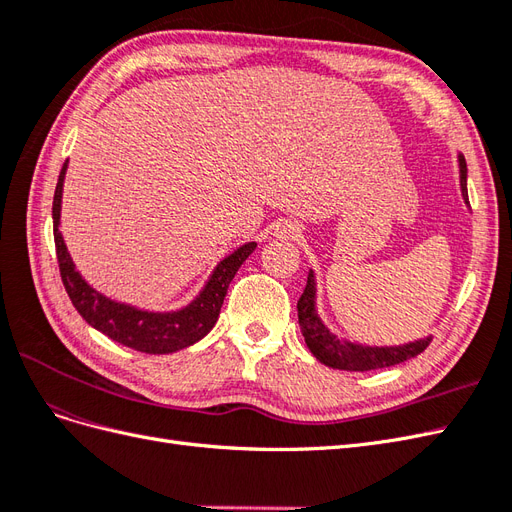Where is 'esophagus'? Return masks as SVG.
Masks as SVG:
<instances>
[{"label":"esophagus","instance_id":"obj_1","mask_svg":"<svg viewBox=\"0 0 512 512\" xmlns=\"http://www.w3.org/2000/svg\"><path fill=\"white\" fill-rule=\"evenodd\" d=\"M282 235H288V237H297L299 232H301V228L297 226V224H290V222H286V224H282Z\"/></svg>","mask_w":512,"mask_h":512}]
</instances>
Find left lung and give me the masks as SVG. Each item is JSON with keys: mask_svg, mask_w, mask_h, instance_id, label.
<instances>
[{"mask_svg": "<svg viewBox=\"0 0 512 512\" xmlns=\"http://www.w3.org/2000/svg\"><path fill=\"white\" fill-rule=\"evenodd\" d=\"M459 185H461L463 200H466V205H470L468 203V166L461 153H459ZM297 309H299L301 333L305 337L307 348L312 350V354L320 363L333 369L371 371L380 367H391L412 359L416 354H421L431 342V337H423L404 346H365V344H352V342H346V339H339L324 327V322L316 312L314 271H309L307 275V286L297 303Z\"/></svg>", "mask_w": 512, "mask_h": 512, "instance_id": "left-lung-1", "label": "left lung"}]
</instances>
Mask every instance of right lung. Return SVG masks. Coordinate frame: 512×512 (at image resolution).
I'll use <instances>...</instances> for the list:
<instances>
[{
	"instance_id": "right-lung-1",
	"label": "right lung",
	"mask_w": 512,
	"mask_h": 512,
	"mask_svg": "<svg viewBox=\"0 0 512 512\" xmlns=\"http://www.w3.org/2000/svg\"><path fill=\"white\" fill-rule=\"evenodd\" d=\"M66 168L68 160L64 168H61L53 196V237L61 282H64L76 312L91 327L111 337L113 342L147 354L177 352L203 339L213 329V324L218 322L228 284L232 282V277H235L245 258L256 250V243H245L239 250L220 260V265L213 269L209 282L200 290L198 297L190 305L177 309V312H145V309L117 303L91 288L83 280V275L74 269L64 237L59 232L61 192H64Z\"/></svg>"
}]
</instances>
